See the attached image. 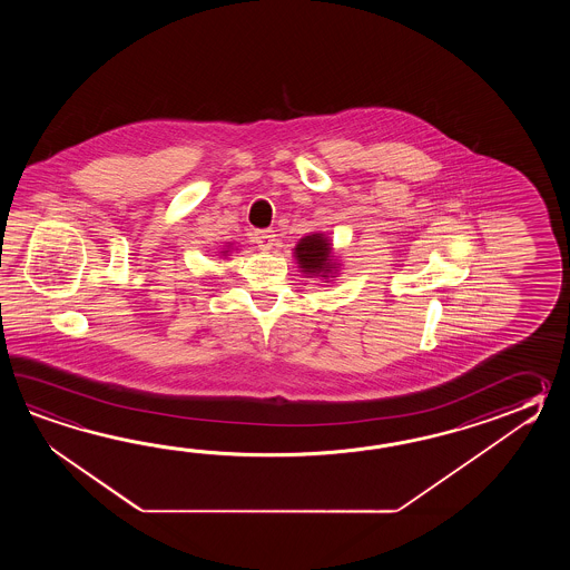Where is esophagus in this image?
Wrapping results in <instances>:
<instances>
[{"instance_id": "34e87169", "label": "esophagus", "mask_w": 570, "mask_h": 570, "mask_svg": "<svg viewBox=\"0 0 570 570\" xmlns=\"http://www.w3.org/2000/svg\"><path fill=\"white\" fill-rule=\"evenodd\" d=\"M275 232L273 230H261L255 232V243L258 244L261 250H271L275 246Z\"/></svg>"}]
</instances>
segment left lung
I'll return each mask as SVG.
<instances>
[{
    "mask_svg": "<svg viewBox=\"0 0 570 570\" xmlns=\"http://www.w3.org/2000/svg\"><path fill=\"white\" fill-rule=\"evenodd\" d=\"M293 256H295L297 268L305 277L324 281V283L338 277L342 265H340L338 255L334 253V244L324 232H309L307 236H303L302 240L295 244Z\"/></svg>",
    "mask_w": 570,
    "mask_h": 570,
    "instance_id": "8db88e82",
    "label": "left lung"
}]
</instances>
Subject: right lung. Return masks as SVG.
<instances>
[{"label":"right lung","instance_id":"add662e5","mask_svg":"<svg viewBox=\"0 0 570 570\" xmlns=\"http://www.w3.org/2000/svg\"><path fill=\"white\" fill-rule=\"evenodd\" d=\"M232 250H234V244L226 243V246L219 250V256H224V258H226V256H230Z\"/></svg>","mask_w":570,"mask_h":570}]
</instances>
